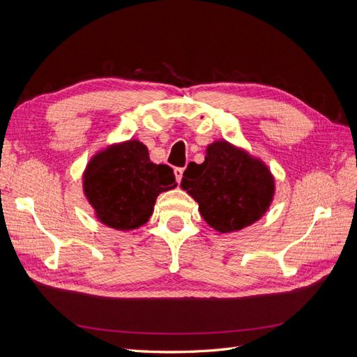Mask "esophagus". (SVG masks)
Here are the masks:
<instances>
[{"instance_id": "1", "label": "esophagus", "mask_w": 357, "mask_h": 357, "mask_svg": "<svg viewBox=\"0 0 357 357\" xmlns=\"http://www.w3.org/2000/svg\"><path fill=\"white\" fill-rule=\"evenodd\" d=\"M174 176H176L177 183H180L181 178H183V168H176V169H174Z\"/></svg>"}]
</instances>
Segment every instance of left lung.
Segmentation results:
<instances>
[{
  "mask_svg": "<svg viewBox=\"0 0 357 357\" xmlns=\"http://www.w3.org/2000/svg\"><path fill=\"white\" fill-rule=\"evenodd\" d=\"M180 186L199 205L208 226L231 234L264 218L275 193V180L262 159L226 139L205 149L201 165L190 162Z\"/></svg>",
  "mask_w": 357,
  "mask_h": 357,
  "instance_id": "left-lung-1",
  "label": "left lung"
}]
</instances>
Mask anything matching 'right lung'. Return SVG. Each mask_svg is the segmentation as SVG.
Returning a JSON list of instances; mask_svg holds the SVG:
<instances>
[{"instance_id": "add662e5", "label": "right lung", "mask_w": 357, "mask_h": 357, "mask_svg": "<svg viewBox=\"0 0 357 357\" xmlns=\"http://www.w3.org/2000/svg\"><path fill=\"white\" fill-rule=\"evenodd\" d=\"M82 181L95 218L123 232L147 223L159 193L177 186L172 169L153 164L147 147L132 138L98 150L86 165Z\"/></svg>"}]
</instances>
